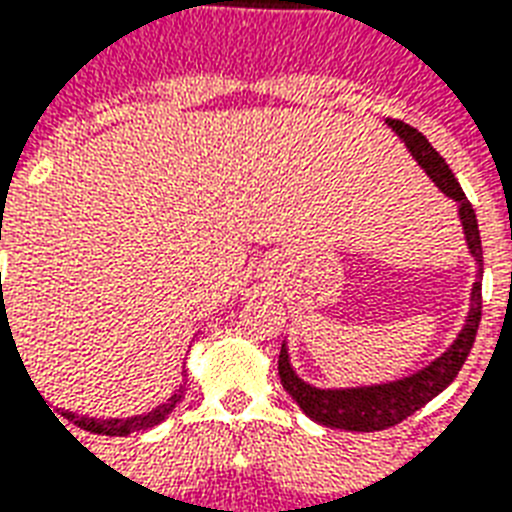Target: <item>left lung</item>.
Wrapping results in <instances>:
<instances>
[{
	"label": "left lung",
	"instance_id": "obj_1",
	"mask_svg": "<svg viewBox=\"0 0 512 512\" xmlns=\"http://www.w3.org/2000/svg\"><path fill=\"white\" fill-rule=\"evenodd\" d=\"M389 126L395 128L397 134L403 136V142L408 144V150L413 152V158L421 163V169L427 171L429 177L435 179V185L446 195H451L459 204V217H462L464 233H467V244L470 252L475 255L483 273V249H481V230H478V220H475L473 204L467 201V195L462 193V187L456 182V177L448 169V163L443 161L432 144L427 142V136L419 134L416 128L403 123V120H386ZM483 311V295H481V279L473 287V308L467 325L454 341V346L440 357L438 362H432L429 368L421 373L395 384L381 386H365V389H343V392H330V389H314V386L303 384L290 368L287 351H279V378L282 386L290 392V397L303 408L308 419L319 421L325 427L333 429H349V432H376V429H389L405 421L411 413H416L421 405H427L432 397H438L456 373L462 370L467 354L473 349L475 335H478V325H481Z\"/></svg>",
	"mask_w": 512,
	"mask_h": 512
}]
</instances>
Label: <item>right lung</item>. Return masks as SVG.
<instances>
[{"mask_svg":"<svg viewBox=\"0 0 512 512\" xmlns=\"http://www.w3.org/2000/svg\"><path fill=\"white\" fill-rule=\"evenodd\" d=\"M0 241H2V230H0ZM7 319V311H5V303H2L0 308V327L5 325ZM182 400V389H179L177 395L169 397V403L158 405L155 411L144 413V416H134V419H112V421H96V419H85V416H74V413H64L66 419L72 421V424H77L80 429H85V432H96V435H131V432H142V429H150L155 427V424H161L166 416H169L171 411H174V405ZM48 405V403H45ZM50 408V405H48ZM53 413V411H50ZM58 419V416H56Z\"/></svg>","mask_w":512,"mask_h":512,"instance_id":"right-lung-1","label":"right lung"}]
</instances>
